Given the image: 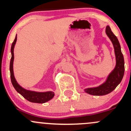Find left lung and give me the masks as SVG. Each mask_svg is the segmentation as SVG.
I'll list each match as a JSON object with an SVG mask.
<instances>
[{"label": "left lung", "instance_id": "8db88e82", "mask_svg": "<svg viewBox=\"0 0 131 131\" xmlns=\"http://www.w3.org/2000/svg\"><path fill=\"white\" fill-rule=\"evenodd\" d=\"M106 34L112 41L114 47L116 65L112 72L108 75L106 81L103 84L96 88H87L84 89L85 92L94 96H103L110 93L121 83L124 75V59L118 39L112 32L109 26H106Z\"/></svg>", "mask_w": 131, "mask_h": 131}]
</instances>
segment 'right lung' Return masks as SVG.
Segmentation results:
<instances>
[{
	"label": "right lung",
	"mask_w": 131,
	"mask_h": 131,
	"mask_svg": "<svg viewBox=\"0 0 131 131\" xmlns=\"http://www.w3.org/2000/svg\"><path fill=\"white\" fill-rule=\"evenodd\" d=\"M17 40V35H16L15 39L13 42L10 49L11 52V59L10 61V80L12 84L16 91L20 94L22 96L25 97L26 100L31 103H44L51 100L54 96V93L52 91H47V92H36L30 90H26L22 88L21 85L18 84L16 80L14 75L13 71V62H14V48Z\"/></svg>",
	"instance_id": "right-lung-1"
}]
</instances>
